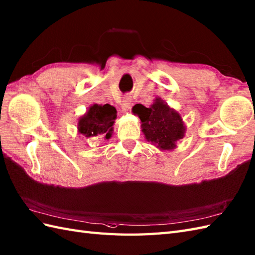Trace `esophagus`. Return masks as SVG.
I'll return each mask as SVG.
<instances>
[{"instance_id": "esophagus-1", "label": "esophagus", "mask_w": 255, "mask_h": 255, "mask_svg": "<svg viewBox=\"0 0 255 255\" xmlns=\"http://www.w3.org/2000/svg\"><path fill=\"white\" fill-rule=\"evenodd\" d=\"M131 103H132V96H129L128 94H127L126 96L123 97L122 101V108L123 110H128L129 107H131Z\"/></svg>"}]
</instances>
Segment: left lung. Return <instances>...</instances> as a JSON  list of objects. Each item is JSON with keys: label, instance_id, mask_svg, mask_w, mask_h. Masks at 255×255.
I'll return each mask as SVG.
<instances>
[{"label": "left lung", "instance_id": "obj_1", "mask_svg": "<svg viewBox=\"0 0 255 255\" xmlns=\"http://www.w3.org/2000/svg\"><path fill=\"white\" fill-rule=\"evenodd\" d=\"M133 113L139 117L145 138L161 150H172L176 147V141L184 137L186 128L181 115L161 98H156L149 108L135 105Z\"/></svg>", "mask_w": 255, "mask_h": 255}]
</instances>
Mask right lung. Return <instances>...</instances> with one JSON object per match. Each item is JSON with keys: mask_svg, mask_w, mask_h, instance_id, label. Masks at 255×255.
I'll return each mask as SVG.
<instances>
[{"mask_svg": "<svg viewBox=\"0 0 255 255\" xmlns=\"http://www.w3.org/2000/svg\"><path fill=\"white\" fill-rule=\"evenodd\" d=\"M117 118V110L109 104H94L89 108L78 122V131L85 137H94L103 135L109 139L114 133V123Z\"/></svg>", "mask_w": 255, "mask_h": 255, "instance_id": "add662e5", "label": "right lung"}]
</instances>
